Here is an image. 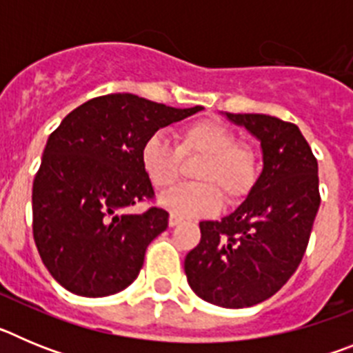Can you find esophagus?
<instances>
[{
    "instance_id": "esophagus-1",
    "label": "esophagus",
    "mask_w": 353,
    "mask_h": 353,
    "mask_svg": "<svg viewBox=\"0 0 353 353\" xmlns=\"http://www.w3.org/2000/svg\"><path fill=\"white\" fill-rule=\"evenodd\" d=\"M168 223H170V228H174V226H179V224L182 223V219H180L179 215L171 214L170 215V221H168Z\"/></svg>"
}]
</instances>
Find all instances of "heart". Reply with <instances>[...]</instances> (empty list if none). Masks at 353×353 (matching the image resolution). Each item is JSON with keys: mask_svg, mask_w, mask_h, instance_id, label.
Listing matches in <instances>:
<instances>
[{"mask_svg": "<svg viewBox=\"0 0 353 353\" xmlns=\"http://www.w3.org/2000/svg\"><path fill=\"white\" fill-rule=\"evenodd\" d=\"M182 157H201L192 173L198 183L174 187L159 198L162 207L179 217L215 214L223 207V194L235 203L256 183V155L249 146L239 145L235 134L219 121L199 120L187 125L179 146L164 132H154L143 143L141 166L157 189H168L179 180Z\"/></svg>", "mask_w": 353, "mask_h": 353, "instance_id": "obj_1", "label": "heart"}]
</instances>
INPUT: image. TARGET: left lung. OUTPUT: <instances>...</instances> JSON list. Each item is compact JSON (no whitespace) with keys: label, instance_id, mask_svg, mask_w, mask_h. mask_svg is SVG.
<instances>
[{"label":"left lung","instance_id":"obj_1","mask_svg":"<svg viewBox=\"0 0 353 353\" xmlns=\"http://www.w3.org/2000/svg\"><path fill=\"white\" fill-rule=\"evenodd\" d=\"M260 141L263 170L245 199L221 221H201L185 256L192 292L221 307L272 297L297 270L320 207L318 162L297 125L269 114L223 113Z\"/></svg>","mask_w":353,"mask_h":353}]
</instances>
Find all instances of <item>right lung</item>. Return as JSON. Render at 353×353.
Returning <instances> with one entry per match:
<instances>
[{
    "label": "right lung",
    "mask_w": 353,
    "mask_h": 353,
    "mask_svg": "<svg viewBox=\"0 0 353 353\" xmlns=\"http://www.w3.org/2000/svg\"><path fill=\"white\" fill-rule=\"evenodd\" d=\"M201 109L111 93L81 104L49 136L31 194L33 239L63 288L108 297L132 285L170 217L157 207L127 212L154 196L141 166L143 143Z\"/></svg>",
    "instance_id": "add662e5"
}]
</instances>
